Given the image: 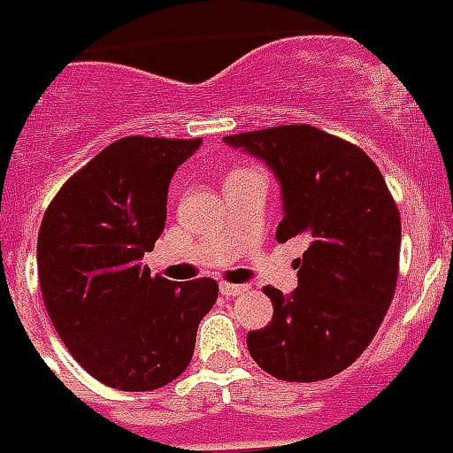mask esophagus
Listing matches in <instances>:
<instances>
[{
	"label": "esophagus",
	"instance_id": "34e87169",
	"mask_svg": "<svg viewBox=\"0 0 453 453\" xmlns=\"http://www.w3.org/2000/svg\"><path fill=\"white\" fill-rule=\"evenodd\" d=\"M219 291H222V296H226V298H229V296L246 294L248 287L246 284H229V281H222V284H219Z\"/></svg>",
	"mask_w": 453,
	"mask_h": 453
}]
</instances>
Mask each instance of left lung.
Wrapping results in <instances>:
<instances>
[{"instance_id": "obj_1", "label": "left lung", "mask_w": 453, "mask_h": 453, "mask_svg": "<svg viewBox=\"0 0 453 453\" xmlns=\"http://www.w3.org/2000/svg\"><path fill=\"white\" fill-rule=\"evenodd\" d=\"M265 159L281 183L277 241L308 239L291 296L265 287L272 322L248 351L272 377L318 382L351 365L382 325L399 279L401 217L372 159L315 126H272L226 135Z\"/></svg>"}]
</instances>
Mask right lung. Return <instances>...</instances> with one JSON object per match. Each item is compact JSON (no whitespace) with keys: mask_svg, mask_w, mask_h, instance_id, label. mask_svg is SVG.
<instances>
[{"mask_svg":"<svg viewBox=\"0 0 453 453\" xmlns=\"http://www.w3.org/2000/svg\"><path fill=\"white\" fill-rule=\"evenodd\" d=\"M200 138L128 135L64 183L37 234L47 315L73 358L121 392L159 389L188 368L200 319L217 303L210 277L176 284L142 255L166 222L176 166Z\"/></svg>","mask_w":453,"mask_h":453,"instance_id":"add662e5","label":"right lung"}]
</instances>
